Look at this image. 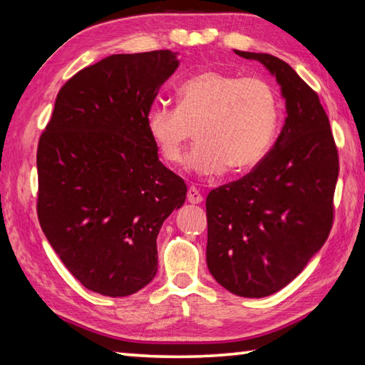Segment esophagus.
<instances>
[{"instance_id":"1","label":"esophagus","mask_w":365,"mask_h":365,"mask_svg":"<svg viewBox=\"0 0 365 365\" xmlns=\"http://www.w3.org/2000/svg\"><path fill=\"white\" fill-rule=\"evenodd\" d=\"M187 197H188V202H191V205H200V202H202V195L195 187H191L188 190Z\"/></svg>"}]
</instances>
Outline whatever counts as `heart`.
Returning <instances> with one entry per match:
<instances>
[{
	"mask_svg": "<svg viewBox=\"0 0 365 365\" xmlns=\"http://www.w3.org/2000/svg\"><path fill=\"white\" fill-rule=\"evenodd\" d=\"M175 98L177 109L146 114L148 135L165 163H180L191 128L197 143L187 165L200 175H219L228 165L252 169L274 143L280 104L267 80L206 69L178 85Z\"/></svg>",
	"mask_w": 365,
	"mask_h": 365,
	"instance_id": "heart-1",
	"label": "heart"
}]
</instances>
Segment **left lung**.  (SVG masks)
Returning a JSON list of instances; mask_svg holds the SVG:
<instances>
[{
	"label": "left lung",
	"mask_w": 365,
	"mask_h": 365,
	"mask_svg": "<svg viewBox=\"0 0 365 365\" xmlns=\"http://www.w3.org/2000/svg\"><path fill=\"white\" fill-rule=\"evenodd\" d=\"M235 53L275 77L287 119L248 175L207 195L206 261L230 293L264 298L298 277L329 238L338 150L317 93L293 67L272 54Z\"/></svg>",
	"instance_id": "left-lung-1"
}]
</instances>
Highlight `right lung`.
I'll return each mask as SVG.
<instances>
[{
	"instance_id": "obj_1",
	"label": "right lung",
	"mask_w": 365,
	"mask_h": 365,
	"mask_svg": "<svg viewBox=\"0 0 365 365\" xmlns=\"http://www.w3.org/2000/svg\"><path fill=\"white\" fill-rule=\"evenodd\" d=\"M178 64L159 49L85 67L59 90L38 141L41 230L71 274L103 296L133 294L154 279L158 233L187 197L146 130Z\"/></svg>"
}]
</instances>
